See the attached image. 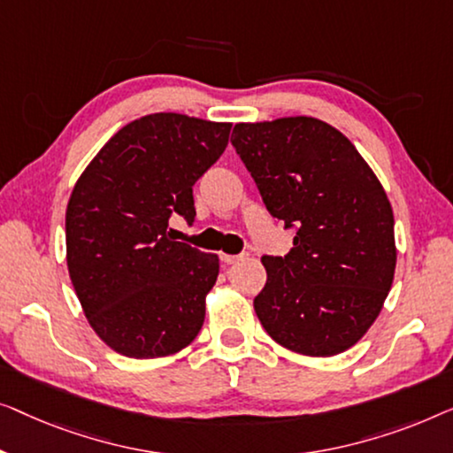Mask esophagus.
<instances>
[{
    "mask_svg": "<svg viewBox=\"0 0 453 453\" xmlns=\"http://www.w3.org/2000/svg\"><path fill=\"white\" fill-rule=\"evenodd\" d=\"M244 258H246V254H238V257H234V254H221V260H224L226 265H235Z\"/></svg>",
    "mask_w": 453,
    "mask_h": 453,
    "instance_id": "esophagus-1",
    "label": "esophagus"
}]
</instances>
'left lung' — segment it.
<instances>
[{
    "label": "left lung",
    "instance_id": "1",
    "mask_svg": "<svg viewBox=\"0 0 453 453\" xmlns=\"http://www.w3.org/2000/svg\"><path fill=\"white\" fill-rule=\"evenodd\" d=\"M232 145L273 218L296 227L285 257H263L254 311L293 353L351 349L380 316L396 269L394 213L355 145L314 117L238 123Z\"/></svg>",
    "mask_w": 453,
    "mask_h": 453
}]
</instances>
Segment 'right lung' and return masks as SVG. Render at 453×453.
Returning <instances> with one entry per match:
<instances>
[{"label": "right lung", "mask_w": 453, "mask_h": 453, "mask_svg": "<svg viewBox=\"0 0 453 453\" xmlns=\"http://www.w3.org/2000/svg\"><path fill=\"white\" fill-rule=\"evenodd\" d=\"M232 123L156 112L108 139L65 211L67 269L81 310L112 351L168 357L196 339L219 257L176 242L195 219L193 184L224 154Z\"/></svg>", "instance_id": "add662e5"}]
</instances>
